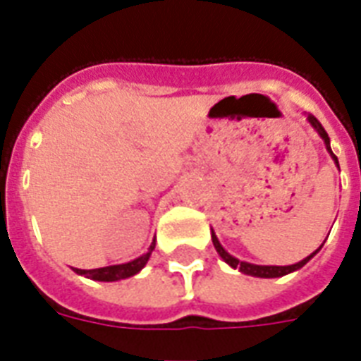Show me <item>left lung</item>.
<instances>
[{"label": "left lung", "instance_id": "obj_1", "mask_svg": "<svg viewBox=\"0 0 361 361\" xmlns=\"http://www.w3.org/2000/svg\"><path fill=\"white\" fill-rule=\"evenodd\" d=\"M307 121H309V123H311V127H313V129L317 130V133H319L320 138L324 140L326 149H328V153H330L331 159H334V163H336L337 166H339V161H337V157H336V155H334V152H331L330 136H328V133H326V130H324V127H322V125H320V121L317 120L314 116H311V114H307ZM212 241H214L215 251L219 252V257L223 258V260H225V262L228 264L231 268L240 269L241 274L251 275V277H262V279H274V277H283V275H288V274H292V271H296V269L303 268V266H305V264H307L309 260H311V258H313L314 255H317V252L320 251V249H322V245H324V243H322V245H320L319 249H317V251H314V252H311L309 257H305V258H303V260H300V262H296V264H290V266H258V264L243 262V260H238L236 257H232L231 252L225 251V247L221 245V241L217 240V236H215L214 231H212Z\"/></svg>", "mask_w": 361, "mask_h": 361}]
</instances>
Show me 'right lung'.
Returning <instances> with one entry per match:
<instances>
[{
  "mask_svg": "<svg viewBox=\"0 0 361 361\" xmlns=\"http://www.w3.org/2000/svg\"><path fill=\"white\" fill-rule=\"evenodd\" d=\"M153 249H155V238H153L152 245L147 247V252H144L142 257L130 260V262L125 264H116V266H104V268H95V269H78L75 268V271L78 275H84L87 279L93 281H104V283H112V281H121L127 279V277H133L140 271L144 266L147 264L149 257H152Z\"/></svg>",
  "mask_w": 361,
  "mask_h": 361,
  "instance_id": "add662e5",
  "label": "right lung"
}]
</instances>
